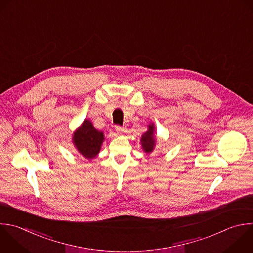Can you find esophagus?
<instances>
[{
    "instance_id": "obj_1",
    "label": "esophagus",
    "mask_w": 253,
    "mask_h": 253,
    "mask_svg": "<svg viewBox=\"0 0 253 253\" xmlns=\"http://www.w3.org/2000/svg\"><path fill=\"white\" fill-rule=\"evenodd\" d=\"M115 129H116V131H117L118 133H124V132H126V128H125L124 126H116Z\"/></svg>"
}]
</instances>
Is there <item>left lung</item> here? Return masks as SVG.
<instances>
[{
    "instance_id": "8db88e82",
    "label": "left lung",
    "mask_w": 253,
    "mask_h": 253,
    "mask_svg": "<svg viewBox=\"0 0 253 253\" xmlns=\"http://www.w3.org/2000/svg\"><path fill=\"white\" fill-rule=\"evenodd\" d=\"M153 131H154V126L150 125L149 127H148V130L141 137L142 148L147 153L151 152L153 150V147H154L155 140L153 138Z\"/></svg>"
}]
</instances>
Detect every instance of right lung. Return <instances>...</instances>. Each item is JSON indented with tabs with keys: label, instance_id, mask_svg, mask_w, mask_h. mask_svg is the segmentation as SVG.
<instances>
[{
	"label": "right lung",
	"instance_id": "right-lung-1",
	"mask_svg": "<svg viewBox=\"0 0 253 253\" xmlns=\"http://www.w3.org/2000/svg\"><path fill=\"white\" fill-rule=\"evenodd\" d=\"M73 140L79 152L86 158L91 159L99 153L104 134L97 130L90 121L85 120L81 127L74 132Z\"/></svg>",
	"mask_w": 253,
	"mask_h": 253
}]
</instances>
